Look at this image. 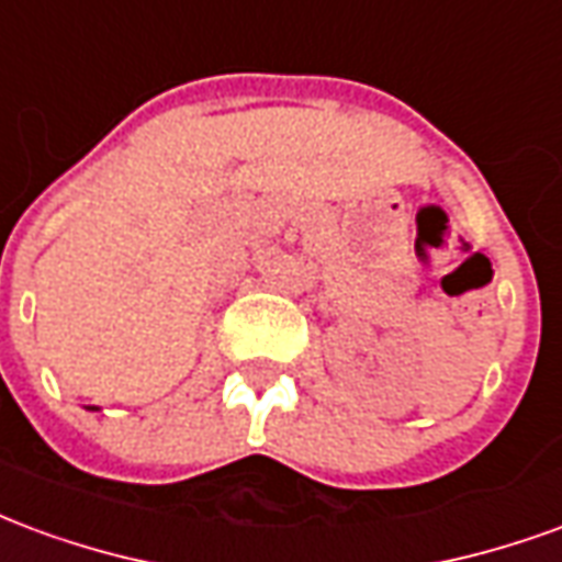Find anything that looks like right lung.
Masks as SVG:
<instances>
[{
    "mask_svg": "<svg viewBox=\"0 0 562 562\" xmlns=\"http://www.w3.org/2000/svg\"><path fill=\"white\" fill-rule=\"evenodd\" d=\"M90 409H99V406H90Z\"/></svg>",
    "mask_w": 562,
    "mask_h": 562,
    "instance_id": "1",
    "label": "right lung"
}]
</instances>
